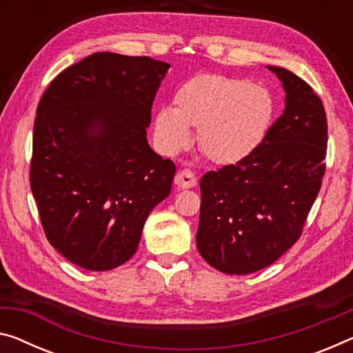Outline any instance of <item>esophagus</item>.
<instances>
[{"label": "esophagus", "instance_id": "34e87169", "mask_svg": "<svg viewBox=\"0 0 353 353\" xmlns=\"http://www.w3.org/2000/svg\"><path fill=\"white\" fill-rule=\"evenodd\" d=\"M175 184L180 189H192L197 186V178H195V175L191 170L184 169L176 173Z\"/></svg>", "mask_w": 353, "mask_h": 353}]
</instances>
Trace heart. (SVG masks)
<instances>
[{
    "mask_svg": "<svg viewBox=\"0 0 353 353\" xmlns=\"http://www.w3.org/2000/svg\"><path fill=\"white\" fill-rule=\"evenodd\" d=\"M175 105L161 107L154 118V137L167 154H176L192 142L199 128L200 150L218 164L248 158L267 135L273 99L263 86L219 74H200L178 88Z\"/></svg>",
    "mask_w": 353,
    "mask_h": 353,
    "instance_id": "obj_1",
    "label": "heart"
}]
</instances>
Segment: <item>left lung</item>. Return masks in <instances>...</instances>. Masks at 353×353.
Returning a JSON list of instances; mask_svg holds the SVG:
<instances>
[{
    "instance_id": "1",
    "label": "left lung",
    "mask_w": 353,
    "mask_h": 353,
    "mask_svg": "<svg viewBox=\"0 0 353 353\" xmlns=\"http://www.w3.org/2000/svg\"><path fill=\"white\" fill-rule=\"evenodd\" d=\"M267 68L283 83V115L248 158L200 180L197 249L227 274L256 273L295 245L325 173L321 97L290 70Z\"/></svg>"
}]
</instances>
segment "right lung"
Returning a JSON list of instances; mask_svg holds the SVG:
<instances>
[{"mask_svg":"<svg viewBox=\"0 0 353 353\" xmlns=\"http://www.w3.org/2000/svg\"><path fill=\"white\" fill-rule=\"evenodd\" d=\"M170 64L93 53L64 69L36 110L30 183L50 245L90 271L131 259L169 197L175 164L150 148L151 107Z\"/></svg>","mask_w":353,"mask_h":353,"instance_id":"add662e5","label":"right lung"}]
</instances>
